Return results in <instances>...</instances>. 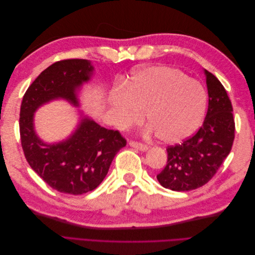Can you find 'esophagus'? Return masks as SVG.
I'll list each match as a JSON object with an SVG mask.
<instances>
[{
    "instance_id": "obj_1",
    "label": "esophagus",
    "mask_w": 255,
    "mask_h": 255,
    "mask_svg": "<svg viewBox=\"0 0 255 255\" xmlns=\"http://www.w3.org/2000/svg\"><path fill=\"white\" fill-rule=\"evenodd\" d=\"M128 144H129L130 146H132V148H136L137 150H139V151H146V150H148V145H145V144L140 143V142L134 141V140L129 141Z\"/></svg>"
}]
</instances>
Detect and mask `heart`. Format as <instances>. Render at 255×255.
<instances>
[{
	"label": "heart",
	"mask_w": 255,
	"mask_h": 255,
	"mask_svg": "<svg viewBox=\"0 0 255 255\" xmlns=\"http://www.w3.org/2000/svg\"><path fill=\"white\" fill-rule=\"evenodd\" d=\"M206 94L201 84L179 69L157 66L136 72L126 92L111 100L113 117L121 128L140 123L143 115L160 140L175 143L186 139L201 125Z\"/></svg>",
	"instance_id": "obj_1"
}]
</instances>
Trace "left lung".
Listing matches in <instances>:
<instances>
[{"label": "left lung", "mask_w": 255, "mask_h": 255, "mask_svg": "<svg viewBox=\"0 0 255 255\" xmlns=\"http://www.w3.org/2000/svg\"><path fill=\"white\" fill-rule=\"evenodd\" d=\"M208 109L202 127L180 144L167 148L166 167L157 174L165 188L188 191L203 186L216 174L232 149L235 137L233 107L225 87L204 70Z\"/></svg>", "instance_id": "1"}]
</instances>
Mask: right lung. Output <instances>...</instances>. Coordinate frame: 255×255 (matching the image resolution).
Masks as SVG:
<instances>
[{"label":"right lung","instance_id":"obj_1","mask_svg":"<svg viewBox=\"0 0 255 255\" xmlns=\"http://www.w3.org/2000/svg\"><path fill=\"white\" fill-rule=\"evenodd\" d=\"M95 68L86 59L56 61L27 88L20 110V137L25 158L49 186L63 194L83 195L94 190L109 172L116 154L127 145L118 130L107 129L84 117L67 139L45 143L37 136L34 113L53 100L79 106L78 90Z\"/></svg>","mask_w":255,"mask_h":255}]
</instances>
